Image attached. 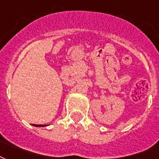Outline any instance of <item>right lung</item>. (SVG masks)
I'll use <instances>...</instances> for the list:
<instances>
[{
    "mask_svg": "<svg viewBox=\"0 0 159 159\" xmlns=\"http://www.w3.org/2000/svg\"><path fill=\"white\" fill-rule=\"evenodd\" d=\"M35 127H43V125H40V124H34Z\"/></svg>",
    "mask_w": 159,
    "mask_h": 159,
    "instance_id": "obj_1",
    "label": "right lung"
}]
</instances>
